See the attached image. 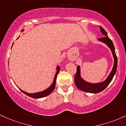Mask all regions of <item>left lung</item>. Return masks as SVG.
<instances>
[{
  "label": "left lung",
  "instance_id": "8db88e82",
  "mask_svg": "<svg viewBox=\"0 0 126 126\" xmlns=\"http://www.w3.org/2000/svg\"><path fill=\"white\" fill-rule=\"evenodd\" d=\"M99 28L101 32L105 36V37L100 38L98 39V40L105 43L110 47L111 52H112L113 57H114V63L112 71L105 81L101 82V83H91L86 81L85 80L82 79L81 76H80V66H78L77 67V72H76L74 77L75 84L79 89L81 90V91L85 92L92 93V94L99 93L105 89L106 87L109 85V84L111 83V81H112L113 77L116 73L117 68V57L116 54H115V48H114V46L113 45L112 40L108 37L107 32H106L105 30L103 29L101 26H99Z\"/></svg>",
  "mask_w": 126,
  "mask_h": 126
}]
</instances>
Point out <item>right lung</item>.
Here are the masks:
<instances>
[{
	"label": "right lung",
	"instance_id": "right-lung-1",
	"mask_svg": "<svg viewBox=\"0 0 126 126\" xmlns=\"http://www.w3.org/2000/svg\"><path fill=\"white\" fill-rule=\"evenodd\" d=\"M23 31H24V30H22V31H21V32H23ZM56 70H57V71H56L55 76V78H54V80H53V83H52V84H51V85L48 87L47 89L43 90V91H42V92H39L34 93V94H29V93H27V92H25L23 91V90L20 89H19V90H20L22 92H23L24 94H26V95L29 96H30V97H32V98H35V99L42 98V97H44L45 96H46L49 95V94H50L52 92H53V90H54L55 87L56 77H57L58 74V73L59 72V71H60V67H59V66H57V67H56Z\"/></svg>",
	"mask_w": 126,
	"mask_h": 126
}]
</instances>
